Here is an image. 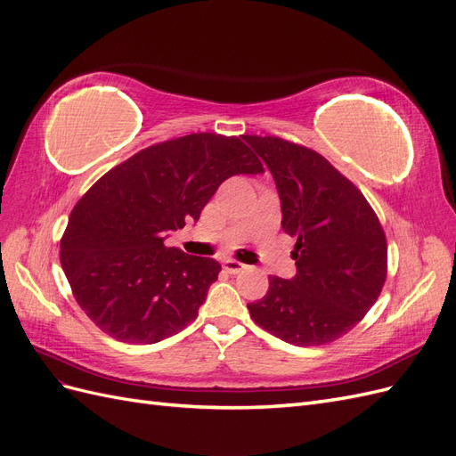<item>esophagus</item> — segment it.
Wrapping results in <instances>:
<instances>
[{"mask_svg":"<svg viewBox=\"0 0 456 456\" xmlns=\"http://www.w3.org/2000/svg\"><path fill=\"white\" fill-rule=\"evenodd\" d=\"M223 268H224L228 273H240V272L245 270V265H241V262H238V260L228 258V260L223 262Z\"/></svg>","mask_w":456,"mask_h":456,"instance_id":"obj_1","label":"esophagus"}]
</instances>
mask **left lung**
<instances>
[{"instance_id":"left-lung-1","label":"left lung","mask_w":456,"mask_h":456,"mask_svg":"<svg viewBox=\"0 0 456 456\" xmlns=\"http://www.w3.org/2000/svg\"><path fill=\"white\" fill-rule=\"evenodd\" d=\"M268 165L281 200V228L297 238V273L270 275L247 305L253 322L295 346L346 335L375 305L388 273V245L365 196L322 154L280 139L243 134Z\"/></svg>"}]
</instances>
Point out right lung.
I'll return each instance as SVG.
<instances>
[{
  "label": "right lung",
  "mask_w": 456,
  "mask_h": 456,
  "mask_svg": "<svg viewBox=\"0 0 456 456\" xmlns=\"http://www.w3.org/2000/svg\"><path fill=\"white\" fill-rule=\"evenodd\" d=\"M238 136L191 133L136 151L101 176L68 218L61 265L89 320L116 340L154 344L198 317L220 265L165 247L233 175L262 173Z\"/></svg>",
  "instance_id": "add662e5"
}]
</instances>
